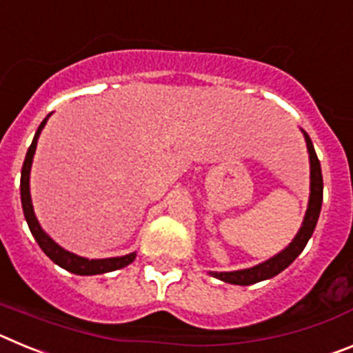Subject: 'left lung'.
Wrapping results in <instances>:
<instances>
[{
	"label": "left lung",
	"mask_w": 353,
	"mask_h": 353,
	"mask_svg": "<svg viewBox=\"0 0 353 353\" xmlns=\"http://www.w3.org/2000/svg\"><path fill=\"white\" fill-rule=\"evenodd\" d=\"M302 134H304L307 154H310V201H307V210H305L304 221H302V226L299 228L297 235L293 236L292 242L283 251L274 254L269 260L254 265V267H249V269L242 270H232V272H208L210 276L217 277V279H221L224 283H230V285H254V283L265 281V279H270V277L283 272L304 251L307 240L311 239L314 228H316L320 210H322L323 179L322 168H320V161H318L316 152H314L313 141H311V138L307 136L305 130H302Z\"/></svg>",
	"instance_id": "left-lung-1"
}]
</instances>
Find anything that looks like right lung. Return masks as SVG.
Segmentation results:
<instances>
[{
  "mask_svg": "<svg viewBox=\"0 0 353 353\" xmlns=\"http://www.w3.org/2000/svg\"><path fill=\"white\" fill-rule=\"evenodd\" d=\"M49 117L43 118V121L39 125L35 132V138L31 141V146L28 148L26 159H24L23 171H21V203H23V212L24 217H26V223L30 226L31 235L35 236L37 244L40 245L46 254L54 261L56 265H60L61 269L68 270L72 274H77V276H97V274H105L113 272V270L123 269L129 263H132L136 260V251L129 252L125 256H114V258H99V260H90V258L79 256V254H74V252L67 251V249L61 248L60 244H56L54 240L43 232V228L40 226L39 219H37L35 210H33V203H31V192H30V173H31V164H33V155H35L37 143H39V136L42 132V129L48 123Z\"/></svg>",
  "mask_w": 353,
  "mask_h": 353,
  "instance_id": "right-lung-1",
  "label": "right lung"
}]
</instances>
